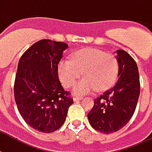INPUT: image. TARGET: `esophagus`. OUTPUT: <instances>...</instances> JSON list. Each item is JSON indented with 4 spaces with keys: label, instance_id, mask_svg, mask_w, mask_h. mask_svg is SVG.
<instances>
[{
    "label": "esophagus",
    "instance_id": "1",
    "mask_svg": "<svg viewBox=\"0 0 152 152\" xmlns=\"http://www.w3.org/2000/svg\"><path fill=\"white\" fill-rule=\"evenodd\" d=\"M82 99H83L82 96H73V100H74V101H79V100H82Z\"/></svg>",
    "mask_w": 152,
    "mask_h": 152
}]
</instances>
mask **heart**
Returning a JSON list of instances; mask_svg holds the SVG:
<instances>
[{
  "mask_svg": "<svg viewBox=\"0 0 152 152\" xmlns=\"http://www.w3.org/2000/svg\"><path fill=\"white\" fill-rule=\"evenodd\" d=\"M85 76L74 87L77 95H85L95 89L106 91L115 85L118 77L119 63L115 56L101 50L86 48L74 53L70 60L59 65L62 84L71 88L81 76Z\"/></svg>",
  "mask_w": 152,
  "mask_h": 152,
  "instance_id": "1",
  "label": "heart"
}]
</instances>
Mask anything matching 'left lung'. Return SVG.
<instances>
[{
	"label": "left lung",
	"mask_w": 152,
	"mask_h": 152,
	"mask_svg": "<svg viewBox=\"0 0 152 152\" xmlns=\"http://www.w3.org/2000/svg\"><path fill=\"white\" fill-rule=\"evenodd\" d=\"M119 63L118 82L94 100L88 119L95 130L104 134L116 132L127 124L135 111L140 93L138 66L123 50H117Z\"/></svg>",
	"instance_id": "1"
}]
</instances>
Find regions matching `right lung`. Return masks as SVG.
<instances>
[{"instance_id":"add662e5","label":"right lung","mask_w":152,"mask_h":152,"mask_svg":"<svg viewBox=\"0 0 152 152\" xmlns=\"http://www.w3.org/2000/svg\"><path fill=\"white\" fill-rule=\"evenodd\" d=\"M67 48L65 42L42 39L26 50L18 62L15 102L25 122L39 132L51 133L59 129L73 104L58 74V64Z\"/></svg>"}]
</instances>
